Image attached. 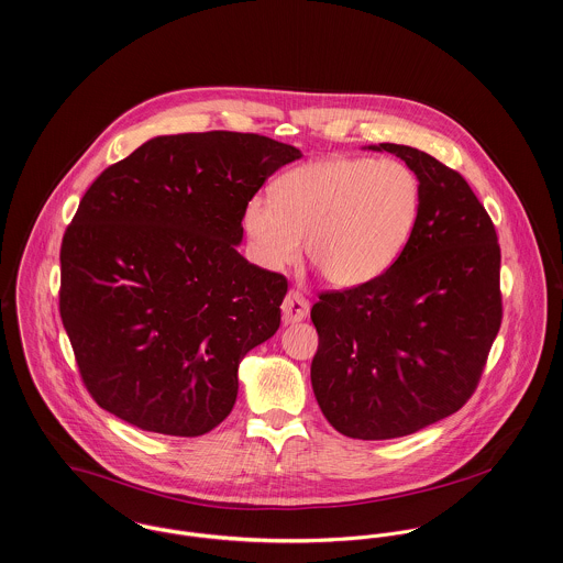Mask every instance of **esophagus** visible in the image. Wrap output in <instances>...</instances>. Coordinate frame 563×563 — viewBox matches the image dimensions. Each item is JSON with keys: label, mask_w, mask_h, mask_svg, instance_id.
Segmentation results:
<instances>
[{"label": "esophagus", "mask_w": 563, "mask_h": 563, "mask_svg": "<svg viewBox=\"0 0 563 563\" xmlns=\"http://www.w3.org/2000/svg\"><path fill=\"white\" fill-rule=\"evenodd\" d=\"M307 313H309V303L306 301V297L297 290H290L282 303V318H284V324H295V322H301L306 320Z\"/></svg>", "instance_id": "34e87169"}]
</instances>
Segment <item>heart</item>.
Listing matches in <instances>:
<instances>
[{
	"mask_svg": "<svg viewBox=\"0 0 563 563\" xmlns=\"http://www.w3.org/2000/svg\"><path fill=\"white\" fill-rule=\"evenodd\" d=\"M421 180L402 161L324 156L254 196L243 212L250 252L279 271L301 252L324 279L357 288L387 273L409 247L421 217Z\"/></svg>",
	"mask_w": 563,
	"mask_h": 563,
	"instance_id": "obj_1",
	"label": "heart"
}]
</instances>
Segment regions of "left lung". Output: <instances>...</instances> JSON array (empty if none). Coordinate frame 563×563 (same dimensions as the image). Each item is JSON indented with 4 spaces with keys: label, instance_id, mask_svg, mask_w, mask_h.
I'll use <instances>...</instances> for the list:
<instances>
[{
    "label": "left lung",
    "instance_id": "1",
    "mask_svg": "<svg viewBox=\"0 0 563 563\" xmlns=\"http://www.w3.org/2000/svg\"><path fill=\"white\" fill-rule=\"evenodd\" d=\"M421 180L417 230L369 284L322 292L311 307V387L327 421L351 439L412 434L462 409L501 327L495 225L459 172L400 144Z\"/></svg>",
    "mask_w": 563,
    "mask_h": 563
}]
</instances>
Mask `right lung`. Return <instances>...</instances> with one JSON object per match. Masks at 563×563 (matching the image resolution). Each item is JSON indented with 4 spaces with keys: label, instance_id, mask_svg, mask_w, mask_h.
<instances>
[{
    "label": "right lung",
    "instance_id": "obj_1",
    "mask_svg": "<svg viewBox=\"0 0 563 563\" xmlns=\"http://www.w3.org/2000/svg\"><path fill=\"white\" fill-rule=\"evenodd\" d=\"M301 156L256 133L161 135L92 183L62 239L59 316L101 409L172 437L230 415L288 292L236 252L243 212Z\"/></svg>",
    "mask_w": 563,
    "mask_h": 563
}]
</instances>
